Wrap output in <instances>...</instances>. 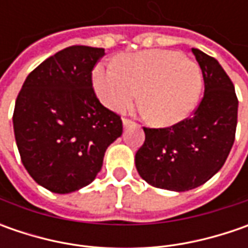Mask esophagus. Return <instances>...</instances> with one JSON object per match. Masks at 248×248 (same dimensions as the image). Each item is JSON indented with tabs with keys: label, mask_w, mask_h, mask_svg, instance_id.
I'll list each match as a JSON object with an SVG mask.
<instances>
[{
	"label": "esophagus",
	"mask_w": 248,
	"mask_h": 248,
	"mask_svg": "<svg viewBox=\"0 0 248 248\" xmlns=\"http://www.w3.org/2000/svg\"><path fill=\"white\" fill-rule=\"evenodd\" d=\"M132 125H135L134 121H131V120L128 119H123V127H124V128H128V127H132Z\"/></svg>",
	"instance_id": "obj_1"
}]
</instances>
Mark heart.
Returning <instances> with one entry per match:
<instances>
[{
  "instance_id": "1",
  "label": "heart",
  "mask_w": 248,
  "mask_h": 248,
  "mask_svg": "<svg viewBox=\"0 0 248 248\" xmlns=\"http://www.w3.org/2000/svg\"><path fill=\"white\" fill-rule=\"evenodd\" d=\"M95 90L105 106L124 110L139 96L150 124L172 127L196 109L203 74L199 64L175 51H146L124 55L114 64H99L93 73Z\"/></svg>"
}]
</instances>
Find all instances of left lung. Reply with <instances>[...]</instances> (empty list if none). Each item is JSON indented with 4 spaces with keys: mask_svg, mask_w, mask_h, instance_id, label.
Segmentation results:
<instances>
[{
    "mask_svg": "<svg viewBox=\"0 0 248 248\" xmlns=\"http://www.w3.org/2000/svg\"><path fill=\"white\" fill-rule=\"evenodd\" d=\"M204 78V96L190 119L168 128H143L135 155L149 185L185 192L205 184L222 168L233 146L237 106L234 87L217 59L192 48Z\"/></svg>",
    "mask_w": 248,
    "mask_h": 248,
    "instance_id": "obj_1",
    "label": "left lung"
}]
</instances>
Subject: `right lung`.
I'll use <instances>...</instances> for the list:
<instances>
[{
	"instance_id": "right-lung-1",
	"label": "right lung",
	"mask_w": 248,
	"mask_h": 248,
	"mask_svg": "<svg viewBox=\"0 0 248 248\" xmlns=\"http://www.w3.org/2000/svg\"><path fill=\"white\" fill-rule=\"evenodd\" d=\"M103 55V48H64L37 66L17 95L14 131L22 163L53 193L90 185L106 149L123 134L120 116L92 88V69Z\"/></svg>"
}]
</instances>
